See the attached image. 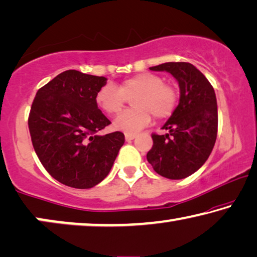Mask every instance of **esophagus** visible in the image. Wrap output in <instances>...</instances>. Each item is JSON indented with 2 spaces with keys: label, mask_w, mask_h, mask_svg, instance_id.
Returning a JSON list of instances; mask_svg holds the SVG:
<instances>
[{
  "label": "esophagus",
  "mask_w": 257,
  "mask_h": 257,
  "mask_svg": "<svg viewBox=\"0 0 257 257\" xmlns=\"http://www.w3.org/2000/svg\"><path fill=\"white\" fill-rule=\"evenodd\" d=\"M136 138V135L135 133H125V139L127 141H131Z\"/></svg>",
  "instance_id": "esophagus-1"
}]
</instances>
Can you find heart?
I'll return each mask as SVG.
<instances>
[{
  "mask_svg": "<svg viewBox=\"0 0 257 257\" xmlns=\"http://www.w3.org/2000/svg\"><path fill=\"white\" fill-rule=\"evenodd\" d=\"M132 97L135 107L124 111L113 121V127L118 131L137 133L150 124L152 114L158 120L170 117L176 109L178 92L158 74L139 73L126 77L118 87L104 84L96 92L95 99L104 112L116 114Z\"/></svg>",
  "mask_w": 257,
  "mask_h": 257,
  "instance_id": "obj_1",
  "label": "heart"
}]
</instances>
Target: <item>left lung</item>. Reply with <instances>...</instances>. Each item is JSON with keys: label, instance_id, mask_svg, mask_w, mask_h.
<instances>
[{"label": "left lung", "instance_id": "obj_1", "mask_svg": "<svg viewBox=\"0 0 257 257\" xmlns=\"http://www.w3.org/2000/svg\"><path fill=\"white\" fill-rule=\"evenodd\" d=\"M166 70L180 85V103L163 130L152 135L153 147L147 161L159 175L170 180L190 176L202 167L213 150L218 132V109L209 80L189 62H166L151 67Z\"/></svg>", "mask_w": 257, "mask_h": 257}]
</instances>
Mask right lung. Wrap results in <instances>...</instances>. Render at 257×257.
Masks as SVG:
<instances>
[{
  "label": "right lung",
  "mask_w": 257,
  "mask_h": 257,
  "mask_svg": "<svg viewBox=\"0 0 257 257\" xmlns=\"http://www.w3.org/2000/svg\"><path fill=\"white\" fill-rule=\"evenodd\" d=\"M103 76L66 70L37 91L29 131L38 159L52 177L76 189L95 187L107 176L125 143L119 131L98 136L111 121L96 103Z\"/></svg>",
  "instance_id": "1"
}]
</instances>
